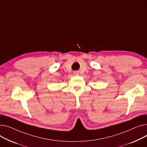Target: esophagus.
Listing matches in <instances>:
<instances>
[{"mask_svg":"<svg viewBox=\"0 0 147 147\" xmlns=\"http://www.w3.org/2000/svg\"><path fill=\"white\" fill-rule=\"evenodd\" d=\"M74 74L78 75V74H79V73H78V72H75V73H74Z\"/></svg>","mask_w":147,"mask_h":147,"instance_id":"34e87169","label":"esophagus"}]
</instances>
